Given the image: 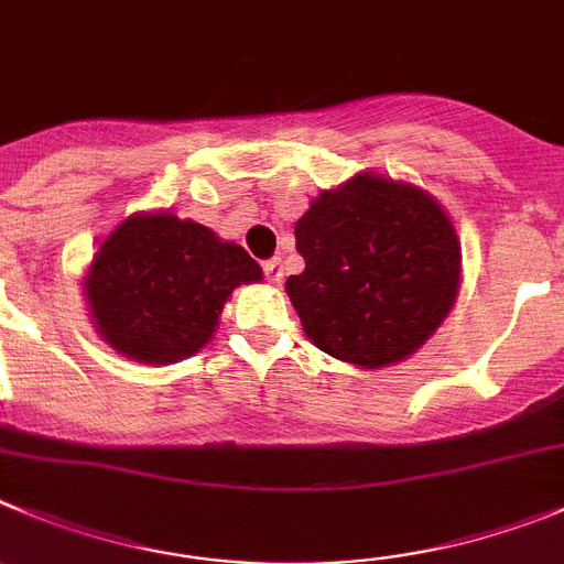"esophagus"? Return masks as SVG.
Returning a JSON list of instances; mask_svg holds the SVG:
<instances>
[{
    "instance_id": "obj_1",
    "label": "esophagus",
    "mask_w": 564,
    "mask_h": 564,
    "mask_svg": "<svg viewBox=\"0 0 564 564\" xmlns=\"http://www.w3.org/2000/svg\"><path fill=\"white\" fill-rule=\"evenodd\" d=\"M262 271H265L268 282H273V285H279V282H282V276H285V265H282V260H279V257L268 260L265 265H262Z\"/></svg>"
}]
</instances>
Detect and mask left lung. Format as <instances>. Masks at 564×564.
I'll use <instances>...</instances> for the list:
<instances>
[{
  "instance_id": "left-lung-1",
  "label": "left lung",
  "mask_w": 564,
  "mask_h": 564,
  "mask_svg": "<svg viewBox=\"0 0 564 564\" xmlns=\"http://www.w3.org/2000/svg\"><path fill=\"white\" fill-rule=\"evenodd\" d=\"M304 271L285 291L304 335L360 369L405 360L456 304L462 246L425 189L358 173L296 220Z\"/></svg>"
}]
</instances>
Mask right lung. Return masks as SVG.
<instances>
[{
    "mask_svg": "<svg viewBox=\"0 0 564 564\" xmlns=\"http://www.w3.org/2000/svg\"><path fill=\"white\" fill-rule=\"evenodd\" d=\"M260 279L237 242L173 212H137L100 242L83 293L113 352L164 366L200 352L231 291Z\"/></svg>",
    "mask_w": 564,
    "mask_h": 564,
    "instance_id": "1",
    "label": "right lung"
}]
</instances>
